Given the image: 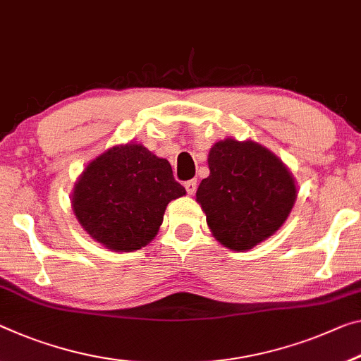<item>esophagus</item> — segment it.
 <instances>
[{"instance_id": "obj_1", "label": "esophagus", "mask_w": 361, "mask_h": 361, "mask_svg": "<svg viewBox=\"0 0 361 361\" xmlns=\"http://www.w3.org/2000/svg\"><path fill=\"white\" fill-rule=\"evenodd\" d=\"M184 187H185V190H187L188 195H193V193H195V190H197V180L195 179L187 180L185 184H184Z\"/></svg>"}]
</instances>
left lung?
<instances>
[{"instance_id":"left-lung-1","label":"left lung","mask_w":361,"mask_h":361,"mask_svg":"<svg viewBox=\"0 0 361 361\" xmlns=\"http://www.w3.org/2000/svg\"><path fill=\"white\" fill-rule=\"evenodd\" d=\"M209 176L197 202L221 245L247 252L286 223L297 200L289 168L258 142L224 138L208 153Z\"/></svg>"}]
</instances>
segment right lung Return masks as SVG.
Returning <instances> with one entry per match:
<instances>
[{
	"instance_id": "right-lung-1",
	"label": "right lung",
	"mask_w": 361,
	"mask_h": 361,
	"mask_svg": "<svg viewBox=\"0 0 361 361\" xmlns=\"http://www.w3.org/2000/svg\"><path fill=\"white\" fill-rule=\"evenodd\" d=\"M185 195L168 159L142 143H123L87 164L74 184L72 212L93 240L134 252L157 237L169 202Z\"/></svg>"
}]
</instances>
